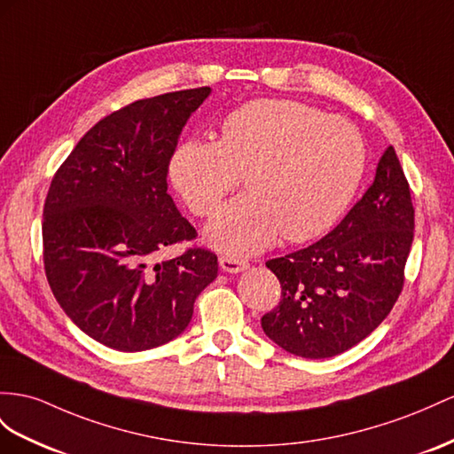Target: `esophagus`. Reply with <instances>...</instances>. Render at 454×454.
I'll list each match as a JSON object with an SVG mask.
<instances>
[{
  "instance_id": "esophagus-1",
  "label": "esophagus",
  "mask_w": 454,
  "mask_h": 454,
  "mask_svg": "<svg viewBox=\"0 0 454 454\" xmlns=\"http://www.w3.org/2000/svg\"><path fill=\"white\" fill-rule=\"evenodd\" d=\"M220 262V269H223L224 272H230V274H238V272H243L249 266L247 261H241V259H236V257H230V254H224V257L218 259Z\"/></svg>"
}]
</instances>
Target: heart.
Here are the masks:
<instances>
[{"label":"heart","instance_id":"heart-1","mask_svg":"<svg viewBox=\"0 0 454 454\" xmlns=\"http://www.w3.org/2000/svg\"><path fill=\"white\" fill-rule=\"evenodd\" d=\"M366 170L360 132L340 116L289 99H254L226 114L220 139H188L170 178L195 215L211 216L246 174L247 193L207 228L230 257H249L284 236L315 239L351 205Z\"/></svg>","mask_w":454,"mask_h":454}]
</instances>
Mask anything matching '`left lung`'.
<instances>
[{
    "mask_svg": "<svg viewBox=\"0 0 454 454\" xmlns=\"http://www.w3.org/2000/svg\"><path fill=\"white\" fill-rule=\"evenodd\" d=\"M412 230L411 188L389 145L363 200L328 236L266 262L282 299L261 318L264 333L303 358H330L368 338L401 295Z\"/></svg>",
    "mask_w": 454,
    "mask_h": 454,
    "instance_id": "1",
    "label": "left lung"
}]
</instances>
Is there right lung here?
Returning <instances> with one entry per match:
<instances>
[{
	"label": "right lung",
	"mask_w": 454,
	"mask_h": 454,
	"mask_svg": "<svg viewBox=\"0 0 454 454\" xmlns=\"http://www.w3.org/2000/svg\"><path fill=\"white\" fill-rule=\"evenodd\" d=\"M211 88L139 99L101 119L57 170L43 205V266L65 315L91 340L136 353L188 328L197 295L218 274L193 247L155 261L195 228L168 195L182 128Z\"/></svg>",
	"instance_id": "right-lung-1"
}]
</instances>
